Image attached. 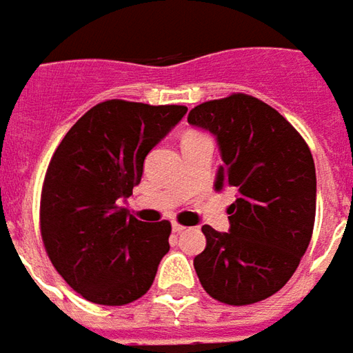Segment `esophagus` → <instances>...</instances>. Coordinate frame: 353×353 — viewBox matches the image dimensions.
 <instances>
[{
	"instance_id": "obj_1",
	"label": "esophagus",
	"mask_w": 353,
	"mask_h": 353,
	"mask_svg": "<svg viewBox=\"0 0 353 353\" xmlns=\"http://www.w3.org/2000/svg\"><path fill=\"white\" fill-rule=\"evenodd\" d=\"M184 229H186V227L181 225V223H172V231H174V233H182Z\"/></svg>"
}]
</instances>
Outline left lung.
Here are the masks:
<instances>
[{
  "instance_id": "obj_1",
  "label": "left lung",
  "mask_w": 353,
  "mask_h": 353,
  "mask_svg": "<svg viewBox=\"0 0 353 353\" xmlns=\"http://www.w3.org/2000/svg\"><path fill=\"white\" fill-rule=\"evenodd\" d=\"M188 124L217 141L223 163L215 190H235L229 233L202 227L205 248L194 259L196 274L221 303L262 301L288 283L313 235V155L278 110L243 93L198 105Z\"/></svg>"
}]
</instances>
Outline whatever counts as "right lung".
<instances>
[{
  "instance_id": "obj_1",
  "label": "right lung",
  "mask_w": 353,
  "mask_h": 353,
  "mask_svg": "<svg viewBox=\"0 0 353 353\" xmlns=\"http://www.w3.org/2000/svg\"><path fill=\"white\" fill-rule=\"evenodd\" d=\"M186 106L106 101L61 139L40 200V231L54 268L73 292L97 305H126L148 293L169 252L171 223L128 214L151 149Z\"/></svg>"
}]
</instances>
